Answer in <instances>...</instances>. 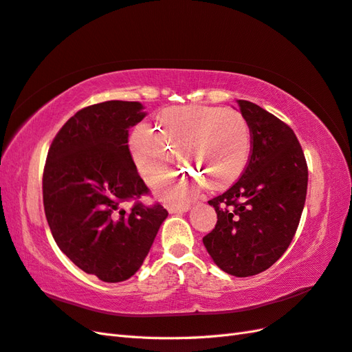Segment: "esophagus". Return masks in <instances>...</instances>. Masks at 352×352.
I'll return each instance as SVG.
<instances>
[{"label": "esophagus", "instance_id": "34e87169", "mask_svg": "<svg viewBox=\"0 0 352 352\" xmlns=\"http://www.w3.org/2000/svg\"><path fill=\"white\" fill-rule=\"evenodd\" d=\"M190 210L189 204H184V206H168V211L170 214H177V213H186V211Z\"/></svg>", "mask_w": 352, "mask_h": 352}]
</instances>
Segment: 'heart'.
<instances>
[{
	"mask_svg": "<svg viewBox=\"0 0 352 352\" xmlns=\"http://www.w3.org/2000/svg\"><path fill=\"white\" fill-rule=\"evenodd\" d=\"M250 145V127L239 111L204 104L163 109L159 130L141 122L129 139L138 173L146 183H157L169 173L175 151L197 170H183L157 187L160 198L170 202L190 201L206 179L211 187L231 183L246 166Z\"/></svg>",
	"mask_w": 352,
	"mask_h": 352,
	"instance_id": "b5f03b06",
	"label": "heart"
}]
</instances>
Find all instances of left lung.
<instances>
[{"label": "left lung", "mask_w": 352, "mask_h": 352, "mask_svg": "<svg viewBox=\"0 0 352 352\" xmlns=\"http://www.w3.org/2000/svg\"><path fill=\"white\" fill-rule=\"evenodd\" d=\"M252 135L246 169L232 187L208 201L217 213L204 246L225 273L265 272L288 249L307 192V165L296 133L261 106L239 100Z\"/></svg>", "instance_id": "obj_1"}]
</instances>
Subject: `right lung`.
Instances as JSON below:
<instances>
[{
    "instance_id": "obj_1",
    "label": "right lung",
    "mask_w": 352,
    "mask_h": 352,
    "mask_svg": "<svg viewBox=\"0 0 352 352\" xmlns=\"http://www.w3.org/2000/svg\"><path fill=\"white\" fill-rule=\"evenodd\" d=\"M146 112L109 100L78 111L56 133L43 173V206L55 243L73 264L103 282L141 268L168 211L121 204L148 192L129 150V129Z\"/></svg>"
}]
</instances>
